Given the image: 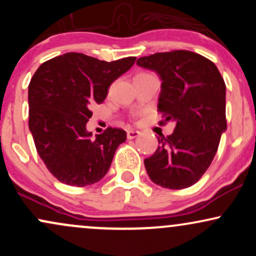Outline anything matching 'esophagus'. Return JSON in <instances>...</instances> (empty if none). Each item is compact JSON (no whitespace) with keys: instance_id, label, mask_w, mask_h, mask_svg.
<instances>
[{"instance_id":"1","label":"esophagus","mask_w":256,"mask_h":256,"mask_svg":"<svg viewBox=\"0 0 256 256\" xmlns=\"http://www.w3.org/2000/svg\"><path fill=\"white\" fill-rule=\"evenodd\" d=\"M140 132L137 131V130H128V140H134V138H136L140 136Z\"/></svg>"}]
</instances>
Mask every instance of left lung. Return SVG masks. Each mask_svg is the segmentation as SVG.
<instances>
[{
	"mask_svg": "<svg viewBox=\"0 0 256 256\" xmlns=\"http://www.w3.org/2000/svg\"><path fill=\"white\" fill-rule=\"evenodd\" d=\"M137 64L160 77L158 110L176 124L144 160L149 178L167 189L192 186L212 164L226 131L224 79L212 61L189 50L156 52Z\"/></svg>",
	"mask_w": 256,
	"mask_h": 256,
	"instance_id": "1",
	"label": "left lung"
}]
</instances>
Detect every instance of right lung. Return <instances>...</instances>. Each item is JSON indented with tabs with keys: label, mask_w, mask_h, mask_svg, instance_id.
Returning <instances> with one entry per match:
<instances>
[{
	"label": "right lung",
	"mask_w": 256,
	"mask_h": 256,
	"mask_svg": "<svg viewBox=\"0 0 256 256\" xmlns=\"http://www.w3.org/2000/svg\"><path fill=\"white\" fill-rule=\"evenodd\" d=\"M134 61L130 56L107 62L66 52L38 67L28 85V128L38 155L61 183L86 186L108 172L126 132L108 128L92 138L86 130L90 106L102 104L110 85Z\"/></svg>",
	"instance_id": "right-lung-1"
}]
</instances>
